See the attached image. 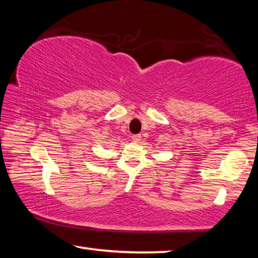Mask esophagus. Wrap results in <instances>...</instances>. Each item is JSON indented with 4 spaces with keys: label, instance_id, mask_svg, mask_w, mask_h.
<instances>
[{
    "label": "esophagus",
    "instance_id": "1",
    "mask_svg": "<svg viewBox=\"0 0 258 258\" xmlns=\"http://www.w3.org/2000/svg\"><path fill=\"white\" fill-rule=\"evenodd\" d=\"M141 134H134V135H132V140L134 142H139L140 140H141Z\"/></svg>",
    "mask_w": 258,
    "mask_h": 258
}]
</instances>
